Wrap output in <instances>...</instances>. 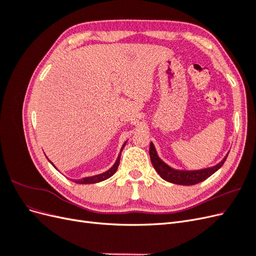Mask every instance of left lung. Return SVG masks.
Here are the masks:
<instances>
[{"mask_svg":"<svg viewBox=\"0 0 256 256\" xmlns=\"http://www.w3.org/2000/svg\"><path fill=\"white\" fill-rule=\"evenodd\" d=\"M150 161L154 170H156L157 173L164 178V180L172 184H182V186H192V184H196L200 182H204L209 176H212L214 172L218 171L228 158V154H226V158L212 168L198 170V171H178V170L170 168L158 157L152 143H150Z\"/></svg>","mask_w":256,"mask_h":256,"instance_id":"8db88e82","label":"left lung"}]
</instances>
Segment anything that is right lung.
Segmentation results:
<instances>
[{
    "label": "right lung",
    "instance_id": "add662e5",
    "mask_svg": "<svg viewBox=\"0 0 256 256\" xmlns=\"http://www.w3.org/2000/svg\"><path fill=\"white\" fill-rule=\"evenodd\" d=\"M126 145V142L124 143L122 147V150L124 148V146ZM122 154V152H120ZM120 156L118 157V160H116V162L114 164V166L109 170V171H106L102 174H99V175H95V176H92V177H85V178H82V180H74V182L76 184H95V182H102V180H108V178L111 177L115 172L116 170H118V166H120ZM51 162V161H50Z\"/></svg>",
    "mask_w": 256,
    "mask_h": 256
}]
</instances>
